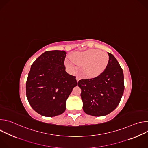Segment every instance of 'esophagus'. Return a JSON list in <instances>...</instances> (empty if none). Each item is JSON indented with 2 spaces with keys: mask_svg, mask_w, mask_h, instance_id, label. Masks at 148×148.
I'll return each instance as SVG.
<instances>
[{
  "mask_svg": "<svg viewBox=\"0 0 148 148\" xmlns=\"http://www.w3.org/2000/svg\"><path fill=\"white\" fill-rule=\"evenodd\" d=\"M76 79H77V81L78 82V81L80 79V78H79L78 77H76Z\"/></svg>",
  "mask_w": 148,
  "mask_h": 148,
  "instance_id": "esophagus-1",
  "label": "esophagus"
}]
</instances>
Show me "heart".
I'll return each instance as SVG.
<instances>
[{"label":"heart","instance_id":"b5f03b06","mask_svg":"<svg viewBox=\"0 0 148 148\" xmlns=\"http://www.w3.org/2000/svg\"><path fill=\"white\" fill-rule=\"evenodd\" d=\"M109 56L107 53L97 49H89L81 52H76L71 56V58L66 61L67 69L75 72L76 65L82 67V74L88 78H95L106 70L109 63Z\"/></svg>","mask_w":148,"mask_h":148}]
</instances>
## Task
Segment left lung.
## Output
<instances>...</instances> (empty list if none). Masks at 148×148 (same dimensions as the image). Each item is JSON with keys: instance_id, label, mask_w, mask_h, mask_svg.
<instances>
[{"instance_id": "obj_1", "label": "left lung", "mask_w": 148, "mask_h": 148, "mask_svg": "<svg viewBox=\"0 0 148 148\" xmlns=\"http://www.w3.org/2000/svg\"><path fill=\"white\" fill-rule=\"evenodd\" d=\"M109 63L99 76L78 82L81 90L83 110L88 115L102 116L112 112L124 91L123 73L116 58L111 53Z\"/></svg>"}]
</instances>
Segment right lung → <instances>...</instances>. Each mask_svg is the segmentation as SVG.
<instances>
[{
    "label": "right lung",
    "mask_w": 148,
    "mask_h": 148,
    "mask_svg": "<svg viewBox=\"0 0 148 148\" xmlns=\"http://www.w3.org/2000/svg\"><path fill=\"white\" fill-rule=\"evenodd\" d=\"M65 51L53 50L40 55L29 73L26 96L32 108L42 116L53 117L66 110V101L78 82L66 71Z\"/></svg>",
    "instance_id": "1"
}]
</instances>
